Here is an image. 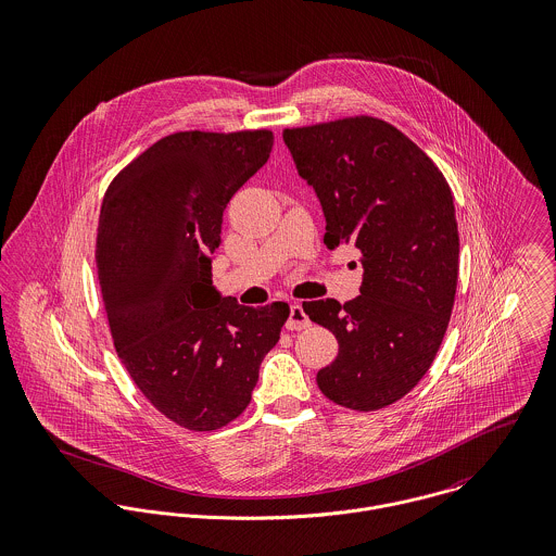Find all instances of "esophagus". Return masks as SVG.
Segmentation results:
<instances>
[{
  "label": "esophagus",
  "mask_w": 556,
  "mask_h": 556,
  "mask_svg": "<svg viewBox=\"0 0 556 556\" xmlns=\"http://www.w3.org/2000/svg\"><path fill=\"white\" fill-rule=\"evenodd\" d=\"M306 327H311V318L306 315L304 306H302V304H291V313H289V320H287V329L300 331V329H306Z\"/></svg>",
  "instance_id": "34e87169"
}]
</instances>
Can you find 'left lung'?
<instances>
[{"label": "left lung", "instance_id": "1", "mask_svg": "<svg viewBox=\"0 0 556 556\" xmlns=\"http://www.w3.org/2000/svg\"><path fill=\"white\" fill-rule=\"evenodd\" d=\"M282 139L317 192L325 245L353 243L364 267L355 300L304 302L338 340L318 390L353 410L383 408L421 381L452 317L460 254L454 194L439 166L377 117L287 128Z\"/></svg>", "mask_w": 556, "mask_h": 556}]
</instances>
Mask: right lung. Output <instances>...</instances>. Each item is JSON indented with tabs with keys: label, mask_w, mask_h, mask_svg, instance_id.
Instances as JSON below:
<instances>
[{
	"label": "right lung",
	"mask_w": 556,
	"mask_h": 556,
	"mask_svg": "<svg viewBox=\"0 0 556 556\" xmlns=\"http://www.w3.org/2000/svg\"><path fill=\"white\" fill-rule=\"evenodd\" d=\"M269 130L175 132L111 181L96 267L115 351L164 417L194 432L250 404L289 304L248 308L212 285L223 214L267 162Z\"/></svg>",
	"instance_id": "add662e5"
}]
</instances>
